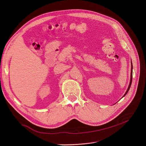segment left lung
Here are the masks:
<instances>
[{"instance_id": "obj_1", "label": "left lung", "mask_w": 146, "mask_h": 146, "mask_svg": "<svg viewBox=\"0 0 146 146\" xmlns=\"http://www.w3.org/2000/svg\"><path fill=\"white\" fill-rule=\"evenodd\" d=\"M132 69H133V67H132V64H131V78H130V85H129V88H128V89H127V91H126V92L125 93V94L123 95V97H124L126 94H127V93L128 92V91H129V89H130V86H131V82H132Z\"/></svg>"}]
</instances>
